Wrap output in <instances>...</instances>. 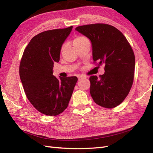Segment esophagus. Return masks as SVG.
<instances>
[{
  "instance_id": "1",
  "label": "esophagus",
  "mask_w": 153,
  "mask_h": 153,
  "mask_svg": "<svg viewBox=\"0 0 153 153\" xmlns=\"http://www.w3.org/2000/svg\"><path fill=\"white\" fill-rule=\"evenodd\" d=\"M78 80H80L83 79V78H84V76H82V75H80V76H78Z\"/></svg>"
}]
</instances>
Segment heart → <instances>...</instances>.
Instances as JSON below:
<instances>
[{
	"instance_id": "obj_1",
	"label": "heart",
	"mask_w": 153,
	"mask_h": 153,
	"mask_svg": "<svg viewBox=\"0 0 153 153\" xmlns=\"http://www.w3.org/2000/svg\"><path fill=\"white\" fill-rule=\"evenodd\" d=\"M86 39H87L85 37H84V36H78V37H76V38L74 39V41H73V44H74V45H78V44H79V43H82V41H85V40H86ZM63 48H64V47H62V50H63Z\"/></svg>"
}]
</instances>
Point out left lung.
<instances>
[{"label":"left lung","mask_w":153,"mask_h":153,"mask_svg":"<svg viewBox=\"0 0 153 153\" xmlns=\"http://www.w3.org/2000/svg\"><path fill=\"white\" fill-rule=\"evenodd\" d=\"M75 30L91 40L94 62L105 65L103 75L89 78L92 99L103 107H115L126 98L133 82L135 59L130 45L121 31L108 24L85 25Z\"/></svg>","instance_id":"8db88e82"}]
</instances>
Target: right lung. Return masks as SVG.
I'll list each match as a JSON object with an SVG mask.
<instances>
[{
  "label": "right lung",
  "instance_id": "right-lung-1",
  "mask_svg": "<svg viewBox=\"0 0 153 153\" xmlns=\"http://www.w3.org/2000/svg\"><path fill=\"white\" fill-rule=\"evenodd\" d=\"M73 26L47 30L35 36L23 53L20 77L30 103L39 112L50 116L62 113L68 107L78 78L53 75L55 62L60 60L62 45Z\"/></svg>",
  "mask_w": 153,
  "mask_h": 153
}]
</instances>
